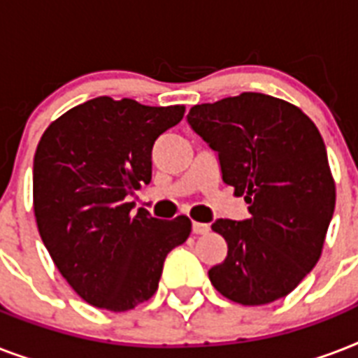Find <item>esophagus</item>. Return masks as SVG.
<instances>
[{
  "label": "esophagus",
  "mask_w": 358,
  "mask_h": 358,
  "mask_svg": "<svg viewBox=\"0 0 358 358\" xmlns=\"http://www.w3.org/2000/svg\"><path fill=\"white\" fill-rule=\"evenodd\" d=\"M191 229H193L195 234H206L208 230H210V227H208L206 223H196V221H193V227H191Z\"/></svg>",
  "instance_id": "obj_1"
}]
</instances>
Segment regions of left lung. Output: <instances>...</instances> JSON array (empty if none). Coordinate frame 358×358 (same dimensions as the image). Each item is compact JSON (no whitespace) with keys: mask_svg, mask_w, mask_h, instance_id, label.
<instances>
[{"mask_svg":"<svg viewBox=\"0 0 358 358\" xmlns=\"http://www.w3.org/2000/svg\"><path fill=\"white\" fill-rule=\"evenodd\" d=\"M187 122L217 152L221 176L245 195L249 219H217L229 252L208 275L239 305L288 295L322 256L336 191L316 124L299 108L260 92L193 106Z\"/></svg>","mask_w":358,"mask_h":358,"instance_id":"left-lung-1","label":"left lung"}]
</instances>
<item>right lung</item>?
Listing matches in <instances>:
<instances>
[{
	"label": "right lung",
	"mask_w": 358,
	"mask_h": 358,
	"mask_svg": "<svg viewBox=\"0 0 358 358\" xmlns=\"http://www.w3.org/2000/svg\"><path fill=\"white\" fill-rule=\"evenodd\" d=\"M184 111L98 96L66 111L41 137L33 162L38 232L89 305L124 312L148 301L167 255L189 238L185 215L162 221L128 202L141 184H150L154 143Z\"/></svg>",
	"instance_id": "obj_1"
}]
</instances>
